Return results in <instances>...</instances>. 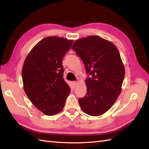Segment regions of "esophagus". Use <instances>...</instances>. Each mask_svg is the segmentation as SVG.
I'll use <instances>...</instances> for the list:
<instances>
[{
    "instance_id": "obj_1",
    "label": "esophagus",
    "mask_w": 149,
    "mask_h": 149,
    "mask_svg": "<svg viewBox=\"0 0 149 149\" xmlns=\"http://www.w3.org/2000/svg\"><path fill=\"white\" fill-rule=\"evenodd\" d=\"M73 84L74 86V87H76V86H77V84H78V83L76 82V81H74V82H73Z\"/></svg>"
}]
</instances>
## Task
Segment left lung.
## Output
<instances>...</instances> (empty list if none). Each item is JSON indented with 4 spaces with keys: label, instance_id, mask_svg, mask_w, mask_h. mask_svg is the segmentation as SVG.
<instances>
[{
    "label": "left lung",
    "instance_id": "obj_1",
    "mask_svg": "<svg viewBox=\"0 0 149 149\" xmlns=\"http://www.w3.org/2000/svg\"><path fill=\"white\" fill-rule=\"evenodd\" d=\"M71 48L83 61L87 92L78 101L89 116L104 114L113 106L122 91L125 68L118 49L111 42L96 35L76 40Z\"/></svg>",
    "mask_w": 149,
    "mask_h": 149
}]
</instances>
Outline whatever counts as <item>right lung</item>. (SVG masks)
<instances>
[{"mask_svg":"<svg viewBox=\"0 0 149 149\" xmlns=\"http://www.w3.org/2000/svg\"><path fill=\"white\" fill-rule=\"evenodd\" d=\"M73 42L55 36L46 37L25 58L22 71L24 89L33 104L45 115L61 112L70 93L63 79L62 59Z\"/></svg>","mask_w":149,"mask_h":149,"instance_id":"add662e5","label":"right lung"}]
</instances>
